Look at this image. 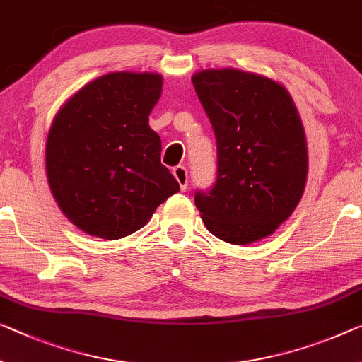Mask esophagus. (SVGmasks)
Masks as SVG:
<instances>
[{
  "instance_id": "1",
  "label": "esophagus",
  "mask_w": 362,
  "mask_h": 362,
  "mask_svg": "<svg viewBox=\"0 0 362 362\" xmlns=\"http://www.w3.org/2000/svg\"><path fill=\"white\" fill-rule=\"evenodd\" d=\"M173 175L176 177V181L180 182L181 191H186L187 189V170L185 168V166H176V168L173 170Z\"/></svg>"
}]
</instances>
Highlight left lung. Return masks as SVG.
I'll return each mask as SVG.
<instances>
[{
	"instance_id": "left-lung-1",
	"label": "left lung",
	"mask_w": 362,
	"mask_h": 362,
	"mask_svg": "<svg viewBox=\"0 0 362 362\" xmlns=\"http://www.w3.org/2000/svg\"><path fill=\"white\" fill-rule=\"evenodd\" d=\"M216 139V181L196 192L207 230L244 246L288 220L308 180V144L290 92L270 77L235 68L192 76Z\"/></svg>"
}]
</instances>
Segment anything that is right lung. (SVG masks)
Wrapping results in <instances>:
<instances>
[{
    "label": "right lung",
    "instance_id": "add662e5",
    "mask_svg": "<svg viewBox=\"0 0 362 362\" xmlns=\"http://www.w3.org/2000/svg\"><path fill=\"white\" fill-rule=\"evenodd\" d=\"M162 86L158 72H108L54 116L45 148L48 185L61 212L87 235L129 236L180 191L148 126Z\"/></svg>",
    "mask_w": 362,
    "mask_h": 362
}]
</instances>
